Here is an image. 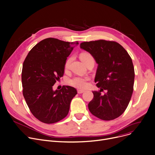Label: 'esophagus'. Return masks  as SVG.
Masks as SVG:
<instances>
[{
	"mask_svg": "<svg viewBox=\"0 0 155 155\" xmlns=\"http://www.w3.org/2000/svg\"><path fill=\"white\" fill-rule=\"evenodd\" d=\"M77 91H78V94H83L84 92H85V90H77Z\"/></svg>",
	"mask_w": 155,
	"mask_h": 155,
	"instance_id": "esophagus-1",
	"label": "esophagus"
}]
</instances>
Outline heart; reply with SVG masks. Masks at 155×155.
<instances>
[{
  "instance_id": "1",
  "label": "heart",
  "mask_w": 155,
  "mask_h": 155,
  "mask_svg": "<svg viewBox=\"0 0 155 155\" xmlns=\"http://www.w3.org/2000/svg\"><path fill=\"white\" fill-rule=\"evenodd\" d=\"M80 58L81 60L87 65L90 61L94 60L93 56L89 53H83L80 55ZM71 58H68L65 63V69L67 70L70 66ZM90 80V78L88 76H75L67 81V83L74 87L77 88H84L87 87V81Z\"/></svg>"
}]
</instances>
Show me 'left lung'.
Masks as SVG:
<instances>
[{
  "label": "left lung",
  "mask_w": 155,
  "mask_h": 155,
  "mask_svg": "<svg viewBox=\"0 0 155 155\" xmlns=\"http://www.w3.org/2000/svg\"><path fill=\"white\" fill-rule=\"evenodd\" d=\"M98 64L95 81L100 88L93 91L94 98L88 104L92 115L103 120L119 117L127 109L133 91L135 70L131 58L115 41L98 40L80 44ZM106 90L104 95L101 91Z\"/></svg>",
  "instance_id": "left-lung-1"
}]
</instances>
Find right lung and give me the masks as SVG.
Listing matches in <instances>:
<instances>
[{
    "label": "right lung",
    "instance_id": "add662e5",
    "mask_svg": "<svg viewBox=\"0 0 155 155\" xmlns=\"http://www.w3.org/2000/svg\"><path fill=\"white\" fill-rule=\"evenodd\" d=\"M78 42L47 38L36 44L27 55L22 67V93L32 115L47 124L64 119L77 90L63 86L54 91L52 87L64 75L67 57Z\"/></svg>",
    "mask_w": 155,
    "mask_h": 155
}]
</instances>
